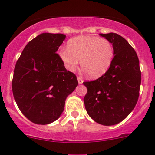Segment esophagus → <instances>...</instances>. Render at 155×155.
Here are the masks:
<instances>
[{"instance_id":"obj_1","label":"esophagus","mask_w":155,"mask_h":155,"mask_svg":"<svg viewBox=\"0 0 155 155\" xmlns=\"http://www.w3.org/2000/svg\"><path fill=\"white\" fill-rule=\"evenodd\" d=\"M78 84H82L83 82H84V80L80 77H78Z\"/></svg>"}]
</instances>
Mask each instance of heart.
<instances>
[{
    "label": "heart",
    "instance_id": "1",
    "mask_svg": "<svg viewBox=\"0 0 155 155\" xmlns=\"http://www.w3.org/2000/svg\"><path fill=\"white\" fill-rule=\"evenodd\" d=\"M68 49H61L59 57L68 71L74 72L81 67L90 78L105 74L114 58V50L108 40L95 36H80L68 42Z\"/></svg>",
    "mask_w": 155,
    "mask_h": 155
}]
</instances>
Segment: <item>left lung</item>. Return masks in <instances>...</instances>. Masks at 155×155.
Listing matches in <instances>:
<instances>
[{"instance_id": "left-lung-1", "label": "left lung", "mask_w": 155, "mask_h": 155, "mask_svg": "<svg viewBox=\"0 0 155 155\" xmlns=\"http://www.w3.org/2000/svg\"><path fill=\"white\" fill-rule=\"evenodd\" d=\"M114 47V54L108 71L93 81L84 82L87 93L84 98L89 116L105 126L120 123L137 103L141 84L139 61L134 49L115 33L100 34Z\"/></svg>"}]
</instances>
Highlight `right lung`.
<instances>
[{"mask_svg":"<svg viewBox=\"0 0 155 155\" xmlns=\"http://www.w3.org/2000/svg\"><path fill=\"white\" fill-rule=\"evenodd\" d=\"M65 37L38 35L28 43L15 66L12 81L15 101L21 112L37 124L57 120L67 96L78 85L75 74L67 71L56 53Z\"/></svg>","mask_w":155,"mask_h":155,"instance_id":"right-lung-1","label":"right lung"}]
</instances>
